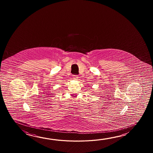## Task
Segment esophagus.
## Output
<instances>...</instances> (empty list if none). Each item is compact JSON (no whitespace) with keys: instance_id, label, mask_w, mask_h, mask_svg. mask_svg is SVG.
<instances>
[{"instance_id":"esophagus-1","label":"esophagus","mask_w":153,"mask_h":153,"mask_svg":"<svg viewBox=\"0 0 153 153\" xmlns=\"http://www.w3.org/2000/svg\"><path fill=\"white\" fill-rule=\"evenodd\" d=\"M78 78H79V76L78 75H74L73 76V79L74 80H78Z\"/></svg>"}]
</instances>
